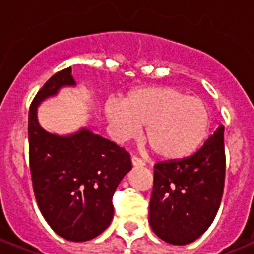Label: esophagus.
Listing matches in <instances>:
<instances>
[{
	"instance_id": "1",
	"label": "esophagus",
	"mask_w": 254,
	"mask_h": 254,
	"mask_svg": "<svg viewBox=\"0 0 254 254\" xmlns=\"http://www.w3.org/2000/svg\"><path fill=\"white\" fill-rule=\"evenodd\" d=\"M131 165H133V166H145V162H143L142 159L141 158H138V157H135V155H133V157H131Z\"/></svg>"
}]
</instances>
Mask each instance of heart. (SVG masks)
Listing matches in <instances>:
<instances>
[{
    "mask_svg": "<svg viewBox=\"0 0 254 254\" xmlns=\"http://www.w3.org/2000/svg\"><path fill=\"white\" fill-rule=\"evenodd\" d=\"M104 108L117 141L134 138L146 124L145 139L163 161L192 157L208 134L207 105L178 88H135L124 100L108 99Z\"/></svg>",
    "mask_w": 254,
    "mask_h": 254,
    "instance_id": "obj_1",
    "label": "heart"
}]
</instances>
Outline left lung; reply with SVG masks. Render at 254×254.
I'll list each match as a JSON object with an SVG mask.
<instances>
[{"mask_svg": "<svg viewBox=\"0 0 254 254\" xmlns=\"http://www.w3.org/2000/svg\"><path fill=\"white\" fill-rule=\"evenodd\" d=\"M225 179L224 127L187 159L154 166L149 223L159 239L186 245L203 235L220 207Z\"/></svg>", "mask_w": 254, "mask_h": 254, "instance_id": "obj_1", "label": "left lung"}]
</instances>
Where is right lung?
I'll list each match as a JSON object with an SVG mask.
<instances>
[{"instance_id": "obj_1", "label": "right lung", "mask_w": 254, "mask_h": 254, "mask_svg": "<svg viewBox=\"0 0 254 254\" xmlns=\"http://www.w3.org/2000/svg\"><path fill=\"white\" fill-rule=\"evenodd\" d=\"M71 67L51 76L29 111V158L38 207L53 231L68 241L99 236L113 219L112 197L131 169L124 147L87 127L68 135L45 130L38 107L63 87H75Z\"/></svg>"}]
</instances>
